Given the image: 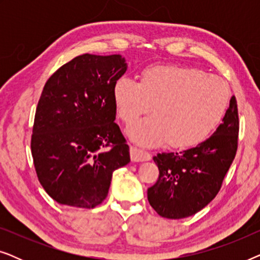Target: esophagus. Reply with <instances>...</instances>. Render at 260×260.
<instances>
[{"instance_id": "34e87169", "label": "esophagus", "mask_w": 260, "mask_h": 260, "mask_svg": "<svg viewBox=\"0 0 260 260\" xmlns=\"http://www.w3.org/2000/svg\"><path fill=\"white\" fill-rule=\"evenodd\" d=\"M130 156H131V161L133 162H143V161H150L151 156L149 152L141 150L136 147H131L130 148Z\"/></svg>"}]
</instances>
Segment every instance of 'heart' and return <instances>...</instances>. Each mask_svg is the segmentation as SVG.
<instances>
[{"label":"heart","mask_w":260,"mask_h":260,"mask_svg":"<svg viewBox=\"0 0 260 260\" xmlns=\"http://www.w3.org/2000/svg\"><path fill=\"white\" fill-rule=\"evenodd\" d=\"M113 98L123 122L130 125L151 110L154 116L127 130L138 144L167 141L170 148L188 149L207 140L225 116L230 88L222 79L198 67L158 65L145 69L137 83L120 78Z\"/></svg>","instance_id":"1"}]
</instances>
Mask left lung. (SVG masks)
Masks as SVG:
<instances>
[{
  "label": "left lung",
  "mask_w": 260,
  "mask_h": 260,
  "mask_svg": "<svg viewBox=\"0 0 260 260\" xmlns=\"http://www.w3.org/2000/svg\"><path fill=\"white\" fill-rule=\"evenodd\" d=\"M239 118L231 98L222 123L208 140L182 152L155 156L158 180L148 189V200L158 215L183 219L205 208L220 190L238 148Z\"/></svg>",
  "instance_id": "8db88e82"
}]
</instances>
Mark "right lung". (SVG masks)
I'll use <instances>...</instances> for the list:
<instances>
[{"instance_id": "obj_1", "label": "right lung", "mask_w": 260, "mask_h": 260, "mask_svg": "<svg viewBox=\"0 0 260 260\" xmlns=\"http://www.w3.org/2000/svg\"><path fill=\"white\" fill-rule=\"evenodd\" d=\"M119 54H83L47 80L35 112L31 156L38 179L60 205L93 208L108 197L112 173L130 162L115 123L113 87L126 72Z\"/></svg>"}]
</instances>
